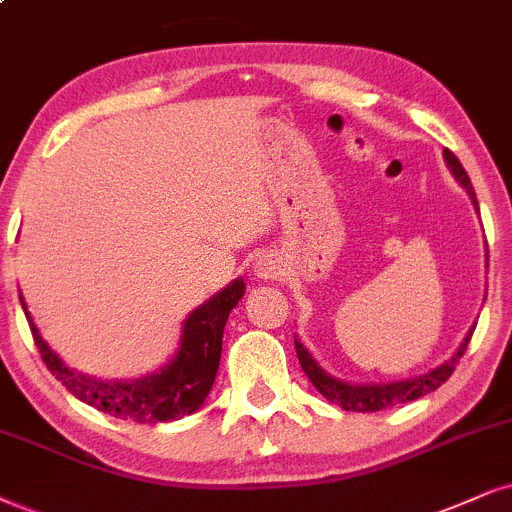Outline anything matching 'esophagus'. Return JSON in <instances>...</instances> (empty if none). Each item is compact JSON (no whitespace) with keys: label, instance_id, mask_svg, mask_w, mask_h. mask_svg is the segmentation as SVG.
Listing matches in <instances>:
<instances>
[{"label":"esophagus","instance_id":"esophagus-1","mask_svg":"<svg viewBox=\"0 0 512 512\" xmlns=\"http://www.w3.org/2000/svg\"><path fill=\"white\" fill-rule=\"evenodd\" d=\"M254 273L258 277H263V280H275V277L282 273V266H280V261H277L275 256L261 254L254 261Z\"/></svg>","mask_w":512,"mask_h":512}]
</instances>
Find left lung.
<instances>
[{"instance_id": "1", "label": "left lung", "mask_w": 512, "mask_h": 512, "mask_svg": "<svg viewBox=\"0 0 512 512\" xmlns=\"http://www.w3.org/2000/svg\"><path fill=\"white\" fill-rule=\"evenodd\" d=\"M444 159H446V163H449L451 173L456 175V180L465 189H468V194L477 206L475 189H472V182L468 178V173H465V168L460 166L456 154H453L451 149H444ZM470 339H472V330H470L468 337H465V342L460 344L456 356H453L451 361H446L444 365H439L437 370L427 372V375L415 377V380H406V382H394V384H368V387H365V384H363V387H353V384L334 380V377L327 375V372L313 361V356L306 351V346L301 344L299 339H294V346H296V356H299V363L308 375V380L313 382V387L318 389L327 401L334 403V406L344 408V410H356V413H375V410L391 408V406H396V403L415 401V399H420V396H425V394H430V391L439 389L441 384H444L453 375V370H456L458 361L463 358L465 349H468Z\"/></svg>"}]
</instances>
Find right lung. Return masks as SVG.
I'll list each match as a JSON object with an SVG mask.
<instances>
[{
    "label": "right lung",
    "instance_id": "1",
    "mask_svg": "<svg viewBox=\"0 0 512 512\" xmlns=\"http://www.w3.org/2000/svg\"><path fill=\"white\" fill-rule=\"evenodd\" d=\"M244 296V282L235 280L230 287L206 301L185 320L180 351L159 375H149L135 382H102L66 368L56 353L40 337L37 327L21 304L33 332L35 346L49 372L66 387L75 399L90 403L113 418L132 422H170L194 413L206 401L216 380L223 330L227 315Z\"/></svg>",
    "mask_w": 512,
    "mask_h": 512
}]
</instances>
